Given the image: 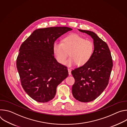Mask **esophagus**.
<instances>
[{
	"label": "esophagus",
	"mask_w": 127,
	"mask_h": 127,
	"mask_svg": "<svg viewBox=\"0 0 127 127\" xmlns=\"http://www.w3.org/2000/svg\"><path fill=\"white\" fill-rule=\"evenodd\" d=\"M68 74L69 75H71V70L70 69H68Z\"/></svg>",
	"instance_id": "esophagus-1"
}]
</instances>
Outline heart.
<instances>
[{
	"label": "heart",
	"mask_w": 127,
	"mask_h": 127,
	"mask_svg": "<svg viewBox=\"0 0 127 127\" xmlns=\"http://www.w3.org/2000/svg\"><path fill=\"white\" fill-rule=\"evenodd\" d=\"M93 43L85 40L77 34L69 35L63 40V43L54 44L53 50L57 61L63 64L69 55L71 57L65 64L71 67L77 64L81 66L86 64L91 58L94 52Z\"/></svg>",
	"instance_id": "1"
}]
</instances>
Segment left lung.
I'll use <instances>...</instances> for the list:
<instances>
[{"instance_id":"1","label":"left lung","mask_w":127,"mask_h":127,"mask_svg":"<svg viewBox=\"0 0 127 127\" xmlns=\"http://www.w3.org/2000/svg\"><path fill=\"white\" fill-rule=\"evenodd\" d=\"M78 30L91 36L94 51L86 64L72 71L75 79L72 93L76 99L87 102L95 99L104 91L108 83L113 64L111 52L105 42L93 32Z\"/></svg>"}]
</instances>
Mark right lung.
Returning a JSON list of instances; mask_svg holds the SVG:
<instances>
[{"instance_id": "1", "label": "right lung", "mask_w": 127, "mask_h": 127, "mask_svg": "<svg viewBox=\"0 0 127 127\" xmlns=\"http://www.w3.org/2000/svg\"><path fill=\"white\" fill-rule=\"evenodd\" d=\"M71 30L66 27L37 29L21 46L16 67L23 88L34 100H52L57 86L68 76L67 67L54 58L53 47L58 38Z\"/></svg>"}]
</instances>
